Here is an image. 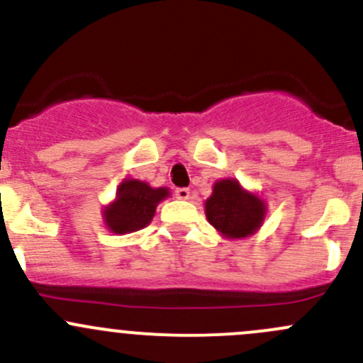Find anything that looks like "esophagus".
Here are the masks:
<instances>
[{
    "instance_id": "34e87169",
    "label": "esophagus",
    "mask_w": 363,
    "mask_h": 363,
    "mask_svg": "<svg viewBox=\"0 0 363 363\" xmlns=\"http://www.w3.org/2000/svg\"><path fill=\"white\" fill-rule=\"evenodd\" d=\"M174 196L178 197V199L182 201H186L190 197V190L185 189V186H182V189H177V192H174Z\"/></svg>"
}]
</instances>
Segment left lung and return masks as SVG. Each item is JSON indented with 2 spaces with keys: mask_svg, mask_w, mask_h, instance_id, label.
<instances>
[{
  "mask_svg": "<svg viewBox=\"0 0 363 363\" xmlns=\"http://www.w3.org/2000/svg\"><path fill=\"white\" fill-rule=\"evenodd\" d=\"M208 222L228 240L256 235L267 217V201L245 190L236 178L215 182L213 192L204 201Z\"/></svg>",
  "mask_w": 363,
  "mask_h": 363,
  "instance_id": "obj_1",
  "label": "left lung"
}]
</instances>
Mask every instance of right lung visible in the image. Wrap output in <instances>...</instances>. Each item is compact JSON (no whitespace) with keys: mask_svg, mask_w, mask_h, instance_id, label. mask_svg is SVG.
Masks as SVG:
<instances>
[{"mask_svg":"<svg viewBox=\"0 0 363 363\" xmlns=\"http://www.w3.org/2000/svg\"><path fill=\"white\" fill-rule=\"evenodd\" d=\"M169 196L167 186L155 189L146 182L127 178L118 185L116 197L104 206V224L114 235L139 231L152 222L160 201Z\"/></svg>","mask_w":363,"mask_h":363,"instance_id":"right-lung-1","label":"right lung"}]
</instances>
